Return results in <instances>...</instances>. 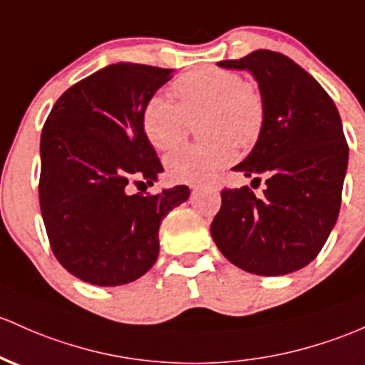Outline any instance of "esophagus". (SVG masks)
Segmentation results:
<instances>
[{
  "mask_svg": "<svg viewBox=\"0 0 365 365\" xmlns=\"http://www.w3.org/2000/svg\"><path fill=\"white\" fill-rule=\"evenodd\" d=\"M192 189H194V190H197V189H199V187H197V185H192Z\"/></svg>",
  "mask_w": 365,
  "mask_h": 365,
  "instance_id": "esophagus-1",
  "label": "esophagus"
}]
</instances>
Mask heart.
Returning a JSON list of instances; mask_svg holds the SVG:
<instances>
[{
	"label": "heart",
	"instance_id": "heart-1",
	"mask_svg": "<svg viewBox=\"0 0 365 365\" xmlns=\"http://www.w3.org/2000/svg\"><path fill=\"white\" fill-rule=\"evenodd\" d=\"M178 103L154 95L142 114L145 137L155 150H171L189 135L190 123H201L207 142L182 147L166 158V171L176 182L199 183L213 180L237 155L235 145L251 147L265 119L259 95L239 74L206 67L180 76L171 85Z\"/></svg>",
	"mask_w": 365,
	"mask_h": 365
}]
</instances>
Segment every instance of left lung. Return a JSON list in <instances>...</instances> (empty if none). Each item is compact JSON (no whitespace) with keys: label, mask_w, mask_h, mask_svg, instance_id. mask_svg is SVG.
<instances>
[{"label":"left lung","mask_w":365,"mask_h":365,"mask_svg":"<svg viewBox=\"0 0 365 365\" xmlns=\"http://www.w3.org/2000/svg\"><path fill=\"white\" fill-rule=\"evenodd\" d=\"M258 83L265 119L253 150L232 170L267 189H225L211 237L230 263L256 275H286L320 253L338 220L348 145L334 102L286 55L251 51L218 62Z\"/></svg>","instance_id":"obj_1"}]
</instances>
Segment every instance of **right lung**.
<instances>
[{
    "label": "right lung",
    "instance_id": "add662e5",
    "mask_svg": "<svg viewBox=\"0 0 365 365\" xmlns=\"http://www.w3.org/2000/svg\"><path fill=\"white\" fill-rule=\"evenodd\" d=\"M173 69L119 62L93 72L57 100L41 133L39 206L60 265L95 286H123L150 270L164 216L189 199L187 185H154L161 161L142 114Z\"/></svg>",
    "mask_w": 365,
    "mask_h": 365
}]
</instances>
